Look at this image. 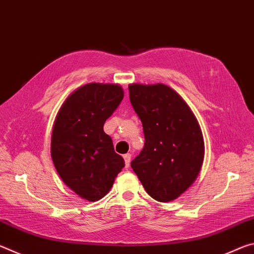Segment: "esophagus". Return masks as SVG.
<instances>
[{"mask_svg":"<svg viewBox=\"0 0 254 254\" xmlns=\"http://www.w3.org/2000/svg\"><path fill=\"white\" fill-rule=\"evenodd\" d=\"M124 158V162H126V168H128L130 167V162H131V154L127 153L123 156Z\"/></svg>","mask_w":254,"mask_h":254,"instance_id":"obj_1","label":"esophagus"}]
</instances>
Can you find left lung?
I'll return each instance as SVG.
<instances>
[{"label":"left lung","instance_id":"1","mask_svg":"<svg viewBox=\"0 0 254 254\" xmlns=\"http://www.w3.org/2000/svg\"><path fill=\"white\" fill-rule=\"evenodd\" d=\"M128 92L145 139L132 169L153 199L174 200L194 184L203 166L198 121L183 97L165 84H130Z\"/></svg>","mask_w":254,"mask_h":254}]
</instances>
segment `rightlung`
<instances>
[{
    "instance_id": "1",
    "label": "right lung",
    "mask_w": 254,
    "mask_h": 254,
    "mask_svg": "<svg viewBox=\"0 0 254 254\" xmlns=\"http://www.w3.org/2000/svg\"><path fill=\"white\" fill-rule=\"evenodd\" d=\"M123 96L119 84L83 85L66 98L55 120L50 149L55 168L66 186L88 201L103 198L126 166L103 128Z\"/></svg>"
}]
</instances>
